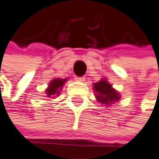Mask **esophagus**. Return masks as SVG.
I'll use <instances>...</instances> for the list:
<instances>
[{
  "label": "esophagus",
  "mask_w": 159,
  "mask_h": 159,
  "mask_svg": "<svg viewBox=\"0 0 159 159\" xmlns=\"http://www.w3.org/2000/svg\"><path fill=\"white\" fill-rule=\"evenodd\" d=\"M77 81H80V82H84L85 81V77H76L75 78Z\"/></svg>",
  "instance_id": "obj_1"
}]
</instances>
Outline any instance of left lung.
Wrapping results in <instances>:
<instances>
[{"instance_id":"1","label":"left lung","mask_w":159,"mask_h":159,"mask_svg":"<svg viewBox=\"0 0 159 159\" xmlns=\"http://www.w3.org/2000/svg\"><path fill=\"white\" fill-rule=\"evenodd\" d=\"M93 90L96 100L106 107H110L111 104L118 102L121 99V94L112 87V85L108 83L106 78L93 83Z\"/></svg>"}]
</instances>
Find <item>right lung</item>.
Instances as JSON below:
<instances>
[{
    "label": "right lung",
    "instance_id": "obj_1",
    "mask_svg": "<svg viewBox=\"0 0 159 159\" xmlns=\"http://www.w3.org/2000/svg\"><path fill=\"white\" fill-rule=\"evenodd\" d=\"M68 78L62 79V78H55L48 83V88L45 89V94L47 97H52V96H59L61 91H62L63 86L65 85L67 82Z\"/></svg>",
    "mask_w": 159,
    "mask_h": 159
}]
</instances>
